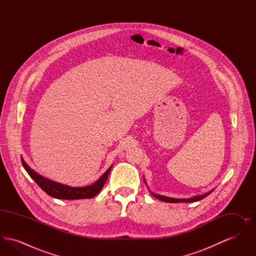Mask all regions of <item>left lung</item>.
Wrapping results in <instances>:
<instances>
[{"label": "left lung", "mask_w": 256, "mask_h": 256, "mask_svg": "<svg viewBox=\"0 0 256 256\" xmlns=\"http://www.w3.org/2000/svg\"><path fill=\"white\" fill-rule=\"evenodd\" d=\"M144 182H146L145 178H144ZM213 191H214V189H213V190H211V191H209V192H207V193H206V194H202V195L195 196H192V198H170V196H165L158 195V194H154V193H152V192H150V194L154 196V198H158V200H162V202L176 204V202H198V200H202V198H204L209 195V194H211Z\"/></svg>", "instance_id": "obj_1"}]
</instances>
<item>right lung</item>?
Listing matches in <instances>:
<instances>
[{"instance_id": "right-lung-1", "label": "right lung", "mask_w": 256, "mask_h": 256, "mask_svg": "<svg viewBox=\"0 0 256 256\" xmlns=\"http://www.w3.org/2000/svg\"><path fill=\"white\" fill-rule=\"evenodd\" d=\"M22 164L24 170L30 174V176L38 184V186L45 191L48 195L61 200H82V198H91L97 195L104 187V183L106 182L112 165L106 170V172L98 180L97 182L89 186L84 187H71L65 184L56 182L50 180H48L36 172L32 170L22 158Z\"/></svg>"}]
</instances>
